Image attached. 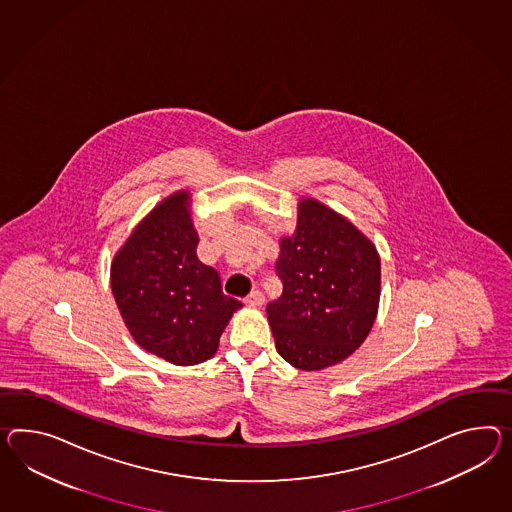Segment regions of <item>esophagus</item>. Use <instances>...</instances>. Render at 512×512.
<instances>
[{
	"instance_id": "34e87169",
	"label": "esophagus",
	"mask_w": 512,
	"mask_h": 512,
	"mask_svg": "<svg viewBox=\"0 0 512 512\" xmlns=\"http://www.w3.org/2000/svg\"><path fill=\"white\" fill-rule=\"evenodd\" d=\"M245 304L250 306V308H262L263 304H265V297H263L262 291H252L249 297L245 299Z\"/></svg>"
}]
</instances>
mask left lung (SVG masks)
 <instances>
[{"mask_svg": "<svg viewBox=\"0 0 512 512\" xmlns=\"http://www.w3.org/2000/svg\"><path fill=\"white\" fill-rule=\"evenodd\" d=\"M276 273L284 291L267 304V319L291 366H336L364 343L379 312L380 258L351 221L301 198L295 232L280 239Z\"/></svg>", "mask_w": 512, "mask_h": 512, "instance_id": "left-lung-1", "label": "left lung"}]
</instances>
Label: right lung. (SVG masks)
Masks as SVG:
<instances>
[{
	"instance_id": "add662e5",
	"label": "right lung",
	"mask_w": 512,
	"mask_h": 512,
	"mask_svg": "<svg viewBox=\"0 0 512 512\" xmlns=\"http://www.w3.org/2000/svg\"><path fill=\"white\" fill-rule=\"evenodd\" d=\"M187 189L161 200L133 228L111 262V289L133 340L174 366L217 353L243 304L226 297L219 273L198 260Z\"/></svg>"
}]
</instances>
